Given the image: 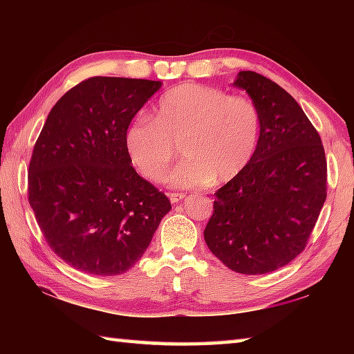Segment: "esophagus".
<instances>
[{"label": "esophagus", "instance_id": "esophagus-1", "mask_svg": "<svg viewBox=\"0 0 354 354\" xmlns=\"http://www.w3.org/2000/svg\"><path fill=\"white\" fill-rule=\"evenodd\" d=\"M184 194H179V192H170L169 194V198H170V201L171 203H178V201H181L183 198H184Z\"/></svg>", "mask_w": 354, "mask_h": 354}]
</instances>
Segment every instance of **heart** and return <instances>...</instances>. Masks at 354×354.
<instances>
[{
  "mask_svg": "<svg viewBox=\"0 0 354 354\" xmlns=\"http://www.w3.org/2000/svg\"><path fill=\"white\" fill-rule=\"evenodd\" d=\"M259 139L261 113L253 101L201 84L167 91L151 117L134 118L123 137L131 164L154 183L167 175L179 147L185 159L169 176L175 187L237 178L253 159Z\"/></svg>",
  "mask_w": 354,
  "mask_h": 354,
  "instance_id": "1",
  "label": "heart"
}]
</instances>
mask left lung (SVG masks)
<instances>
[{
    "label": "left lung",
    "instance_id": "8db88e82",
    "mask_svg": "<svg viewBox=\"0 0 354 354\" xmlns=\"http://www.w3.org/2000/svg\"><path fill=\"white\" fill-rule=\"evenodd\" d=\"M234 84L259 109L261 139L247 169L215 192L205 241L231 270L263 274L306 248L328 194L326 156L283 87L256 71H241Z\"/></svg>",
    "mask_w": 354,
    "mask_h": 354
}]
</instances>
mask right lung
Returning <instances> with one entry per match:
<instances>
[{
	"mask_svg": "<svg viewBox=\"0 0 354 354\" xmlns=\"http://www.w3.org/2000/svg\"><path fill=\"white\" fill-rule=\"evenodd\" d=\"M160 81L93 76L62 95L35 142L28 200L41 234L76 270L113 277L145 253L171 205L140 178L124 131Z\"/></svg>",
	"mask_w": 354,
	"mask_h": 354,
	"instance_id": "obj_1",
	"label": "right lung"
}]
</instances>
